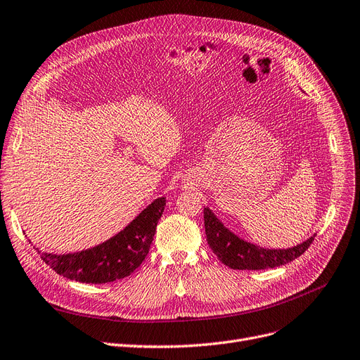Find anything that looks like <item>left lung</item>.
Masks as SVG:
<instances>
[{
    "mask_svg": "<svg viewBox=\"0 0 360 360\" xmlns=\"http://www.w3.org/2000/svg\"><path fill=\"white\" fill-rule=\"evenodd\" d=\"M205 228L207 243L217 259L231 269L240 271H259L283 266V264L300 257L315 238V236H311L302 244L291 248H263L231 232L209 207H205Z\"/></svg>",
    "mask_w": 360,
    "mask_h": 360,
    "instance_id": "8db88e82",
    "label": "left lung"
}]
</instances>
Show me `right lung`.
<instances>
[{
  "mask_svg": "<svg viewBox=\"0 0 360 360\" xmlns=\"http://www.w3.org/2000/svg\"><path fill=\"white\" fill-rule=\"evenodd\" d=\"M165 206V197L155 198L115 237L82 252L53 255L37 250L53 271L68 279L85 284L113 283L129 276L144 262Z\"/></svg>",
  "mask_w": 360,
  "mask_h": 360,
  "instance_id": "1",
  "label": "right lung"
}]
</instances>
